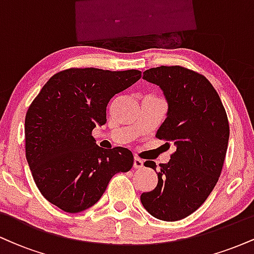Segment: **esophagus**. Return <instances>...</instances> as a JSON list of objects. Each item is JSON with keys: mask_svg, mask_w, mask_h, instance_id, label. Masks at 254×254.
<instances>
[{"mask_svg": "<svg viewBox=\"0 0 254 254\" xmlns=\"http://www.w3.org/2000/svg\"><path fill=\"white\" fill-rule=\"evenodd\" d=\"M133 167L135 168L143 167V160H141L139 157H137V156L133 157Z\"/></svg>", "mask_w": 254, "mask_h": 254, "instance_id": "obj_1", "label": "esophagus"}]
</instances>
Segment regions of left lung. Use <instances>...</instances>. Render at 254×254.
<instances>
[{
	"label": "left lung",
	"instance_id": "obj_1",
	"mask_svg": "<svg viewBox=\"0 0 254 254\" xmlns=\"http://www.w3.org/2000/svg\"><path fill=\"white\" fill-rule=\"evenodd\" d=\"M168 103L167 118L156 137L176 145L167 164H160L157 185L141 194L151 216L179 221L196 211L214 190L229 139V123L220 95L209 80L180 65L157 66L143 72ZM145 167L156 172L154 161Z\"/></svg>",
	"mask_w": 254,
	"mask_h": 254
}]
</instances>
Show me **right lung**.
I'll use <instances>...</instances> for the list:
<instances>
[{
	"mask_svg": "<svg viewBox=\"0 0 254 254\" xmlns=\"http://www.w3.org/2000/svg\"><path fill=\"white\" fill-rule=\"evenodd\" d=\"M139 70L71 68L55 74L28 107L26 159L49 202L80 212L100 199L111 178L133 165L129 149H103L92 131L106 123L110 100L141 78Z\"/></svg>",
	"mask_w": 254,
	"mask_h": 254,
	"instance_id": "add662e5",
	"label": "right lung"
}]
</instances>
